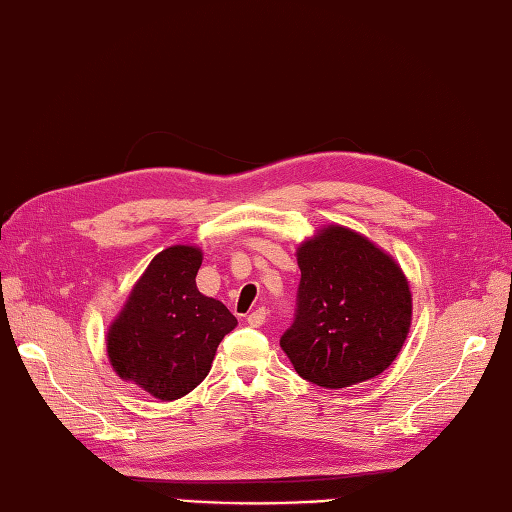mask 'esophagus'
<instances>
[{
  "label": "esophagus",
  "instance_id": "34e87169",
  "mask_svg": "<svg viewBox=\"0 0 512 512\" xmlns=\"http://www.w3.org/2000/svg\"><path fill=\"white\" fill-rule=\"evenodd\" d=\"M265 317H267L265 309H258V311H254V313H249V315H247V324L252 326V328H260V326L265 324Z\"/></svg>",
  "mask_w": 512,
  "mask_h": 512
}]
</instances>
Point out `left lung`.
<instances>
[{
	"mask_svg": "<svg viewBox=\"0 0 512 512\" xmlns=\"http://www.w3.org/2000/svg\"><path fill=\"white\" fill-rule=\"evenodd\" d=\"M298 265L295 315L280 337L295 372L331 390L377 377L399 355L412 322L401 267L339 225L302 243Z\"/></svg>",
	"mask_w": 512,
	"mask_h": 512,
	"instance_id": "left-lung-1",
	"label": "left lung"
}]
</instances>
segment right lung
Listing matches in <instances>:
<instances>
[{"instance_id":"right-lung-1","label":"right lung","mask_w":512,"mask_h":512,"mask_svg":"<svg viewBox=\"0 0 512 512\" xmlns=\"http://www.w3.org/2000/svg\"><path fill=\"white\" fill-rule=\"evenodd\" d=\"M201 252L175 245L146 267L107 335V355L122 379L155 399L175 401L208 377L221 339L236 326L227 306L197 289Z\"/></svg>"}]
</instances>
